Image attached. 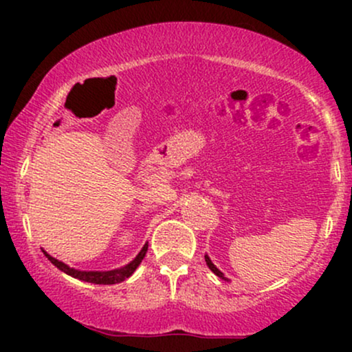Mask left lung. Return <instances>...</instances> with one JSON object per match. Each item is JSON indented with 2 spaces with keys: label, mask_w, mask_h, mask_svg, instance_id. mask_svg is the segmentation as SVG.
<instances>
[{
  "label": "left lung",
  "mask_w": 352,
  "mask_h": 352,
  "mask_svg": "<svg viewBox=\"0 0 352 352\" xmlns=\"http://www.w3.org/2000/svg\"><path fill=\"white\" fill-rule=\"evenodd\" d=\"M205 261H207L208 268H210V270H212V272H213V273H215V274H217V276L223 278V273H221V272H220V270H218V268H217V266L212 263V260H210V258H208V256H205Z\"/></svg>",
  "instance_id": "left-lung-1"
}]
</instances>
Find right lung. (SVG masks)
<instances>
[{"label": "right lung", "instance_id": "1", "mask_svg": "<svg viewBox=\"0 0 352 352\" xmlns=\"http://www.w3.org/2000/svg\"><path fill=\"white\" fill-rule=\"evenodd\" d=\"M147 248H148V245L145 243L144 248L140 250V253L134 258V261H131L129 265H125L124 268L112 270V272H79V270L69 268V266L64 265L63 261L52 258L51 254H47L46 252H44V254H46L47 260H50L52 265L58 266L60 272L67 273L69 276H74V278H78V280H82V281H87V283H96V285H116V283L127 280V278L135 272L137 266H139L140 261L144 260L145 253H147Z\"/></svg>", "mask_w": 352, "mask_h": 352}]
</instances>
